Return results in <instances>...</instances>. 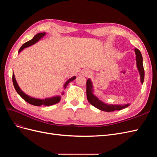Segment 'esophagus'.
<instances>
[{
  "label": "esophagus",
  "instance_id": "1",
  "mask_svg": "<svg viewBox=\"0 0 157 157\" xmlns=\"http://www.w3.org/2000/svg\"><path fill=\"white\" fill-rule=\"evenodd\" d=\"M84 75L85 76H90V75H91V73H90V71L88 70H85L84 71Z\"/></svg>",
  "mask_w": 157,
  "mask_h": 157
}]
</instances>
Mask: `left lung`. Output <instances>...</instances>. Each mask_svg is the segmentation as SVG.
I'll return each instance as SVG.
<instances>
[{
    "mask_svg": "<svg viewBox=\"0 0 157 157\" xmlns=\"http://www.w3.org/2000/svg\"><path fill=\"white\" fill-rule=\"evenodd\" d=\"M135 53L136 55V64L137 67L138 69V71L140 75V80L141 84L144 83V76L145 72L143 65V58H142V55L141 54L140 51L135 48L134 50ZM94 88L92 82L91 80L88 78L86 81V96L88 102L96 107L97 109H99L101 111H106V112H111L114 111H119L122 109H124L127 107L129 106V104H124V105H113V104H107L103 103L102 101L99 100V99L95 96L94 94Z\"/></svg>",
    "mask_w": 157,
    "mask_h": 157,
    "instance_id": "left-lung-1",
    "label": "left lung"
}]
</instances>
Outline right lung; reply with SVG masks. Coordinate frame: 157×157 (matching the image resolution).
<instances>
[{
  "instance_id": "obj_1",
  "label": "right lung",
  "mask_w": 157,
  "mask_h": 157,
  "mask_svg": "<svg viewBox=\"0 0 157 157\" xmlns=\"http://www.w3.org/2000/svg\"><path fill=\"white\" fill-rule=\"evenodd\" d=\"M46 35V33H39L36 34V35L34 36V37L33 38V39L27 41L25 43L23 44L21 48L19 50V53L20 52H21L23 49L27 48V47H29L33 44H35L36 42H37L39 40H40L42 37H43L44 35ZM76 78V77H71V78H69L67 82H66L64 84L63 88L65 89L66 87H67V85L69 84V82H71V81H73ZM12 82H13V86L15 88V90H16V92H17V94L20 95V96L24 99L25 101H27V103H29V104H31L33 105H35V106H40V105H45V106H50V105H54V104L58 103V102H59L60 99H61V97L59 96H54L52 98H45V99H38V98H33L29 96H28L26 94H25L23 92L22 90L20 89V88L19 87L18 84L16 82V80L15 78V76H14V74L13 73L12 74ZM64 92L62 93V94H63Z\"/></svg>"
}]
</instances>
